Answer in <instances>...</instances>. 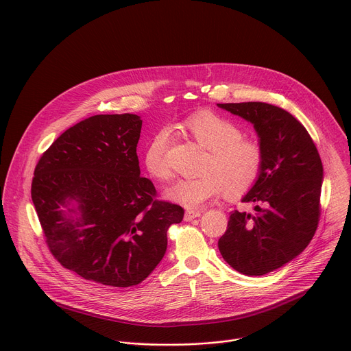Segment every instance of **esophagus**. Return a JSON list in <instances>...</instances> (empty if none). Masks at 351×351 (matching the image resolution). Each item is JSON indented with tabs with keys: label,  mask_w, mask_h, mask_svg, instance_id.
I'll list each match as a JSON object with an SVG mask.
<instances>
[{
	"label": "esophagus",
	"mask_w": 351,
	"mask_h": 351,
	"mask_svg": "<svg viewBox=\"0 0 351 351\" xmlns=\"http://www.w3.org/2000/svg\"><path fill=\"white\" fill-rule=\"evenodd\" d=\"M199 215H202V211H186L184 221H193L194 218H198Z\"/></svg>",
	"instance_id": "34e87169"
}]
</instances>
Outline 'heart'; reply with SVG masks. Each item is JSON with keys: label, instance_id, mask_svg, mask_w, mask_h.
<instances>
[{"label": "heart", "instance_id": "b5f03b06", "mask_svg": "<svg viewBox=\"0 0 351 351\" xmlns=\"http://www.w3.org/2000/svg\"><path fill=\"white\" fill-rule=\"evenodd\" d=\"M178 128L210 153L203 176L178 180L167 190L172 202L189 210H197L218 198L223 191L234 198L256 184L264 164L261 143L243 136L234 122L211 111H198L182 121ZM168 147L169 133L162 129L148 141L143 157L147 172L161 182L172 176Z\"/></svg>", "mask_w": 351, "mask_h": 351}]
</instances>
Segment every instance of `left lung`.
Returning <instances> with one entry per match:
<instances>
[{"mask_svg":"<svg viewBox=\"0 0 351 351\" xmlns=\"http://www.w3.org/2000/svg\"><path fill=\"white\" fill-rule=\"evenodd\" d=\"M218 107L252 122L264 152L261 175L241 199L256 204V214L233 211L218 248L243 275H265L295 258L317 230L321 157L307 129L279 107L258 101Z\"/></svg>","mask_w":351,"mask_h":351,"instance_id":"left-lung-1","label":"left lung"}]
</instances>
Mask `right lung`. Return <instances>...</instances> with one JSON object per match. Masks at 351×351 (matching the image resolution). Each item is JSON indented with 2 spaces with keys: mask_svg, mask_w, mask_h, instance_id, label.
<instances>
[{
  "mask_svg": "<svg viewBox=\"0 0 351 351\" xmlns=\"http://www.w3.org/2000/svg\"><path fill=\"white\" fill-rule=\"evenodd\" d=\"M141 122L115 114L76 123L41 156L32 182L49 252L64 268L106 286L143 282L167 252L169 226L184 215L140 176Z\"/></svg>",
  "mask_w": 351,
  "mask_h": 351,
  "instance_id": "right-lung-1",
  "label": "right lung"
}]
</instances>
